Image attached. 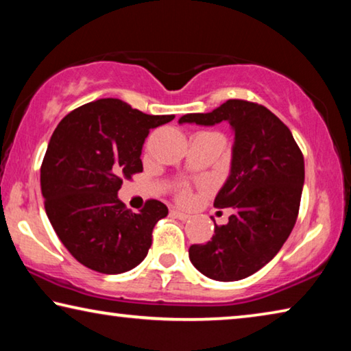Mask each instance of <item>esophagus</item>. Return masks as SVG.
<instances>
[{
    "label": "esophagus",
    "mask_w": 351,
    "mask_h": 351,
    "mask_svg": "<svg viewBox=\"0 0 351 351\" xmlns=\"http://www.w3.org/2000/svg\"><path fill=\"white\" fill-rule=\"evenodd\" d=\"M170 215L178 218V219H181V221H187V219H190L189 213L181 212V210H176V209H171V210H170Z\"/></svg>",
    "instance_id": "34e87169"
}]
</instances>
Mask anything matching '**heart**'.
Listing matches in <instances>:
<instances>
[{"mask_svg": "<svg viewBox=\"0 0 351 351\" xmlns=\"http://www.w3.org/2000/svg\"><path fill=\"white\" fill-rule=\"evenodd\" d=\"M176 198L181 203H187L190 201V189L186 186V184H181V186L176 187Z\"/></svg>", "mask_w": 351, "mask_h": 351, "instance_id": "heart-1", "label": "heart"}]
</instances>
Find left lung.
Here are the masks:
<instances>
[{"label":"left lung","instance_id":"left-lung-1","mask_svg":"<svg viewBox=\"0 0 351 351\" xmlns=\"http://www.w3.org/2000/svg\"><path fill=\"white\" fill-rule=\"evenodd\" d=\"M215 125L235 132L232 169L213 206L232 207L228 224H215L206 245L189 257L206 277L235 282L252 276L276 257L293 230L305 180L304 154L289 128L266 106L230 99L212 112H193L180 123Z\"/></svg>","mask_w":351,"mask_h":351}]
</instances>
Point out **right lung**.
I'll return each instance as SVG.
<instances>
[{
    "mask_svg": "<svg viewBox=\"0 0 351 351\" xmlns=\"http://www.w3.org/2000/svg\"><path fill=\"white\" fill-rule=\"evenodd\" d=\"M173 119L99 99L71 111L52 133L40 169L45 210L64 247L86 268L122 274L147 257L167 206L147 199L134 213L117 192L144 170L141 152L150 130Z\"/></svg>",
    "mask_w": 351,
    "mask_h": 351,
    "instance_id": "right-lung-1",
    "label": "right lung"
}]
</instances>
